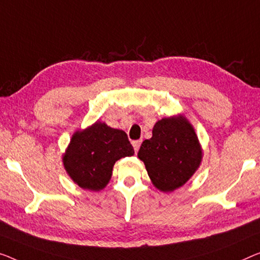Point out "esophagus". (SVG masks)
I'll list each match as a JSON object with an SVG mask.
<instances>
[{
    "label": "esophagus",
    "mask_w": 260,
    "mask_h": 260,
    "mask_svg": "<svg viewBox=\"0 0 260 260\" xmlns=\"http://www.w3.org/2000/svg\"><path fill=\"white\" fill-rule=\"evenodd\" d=\"M140 145H141V140H135V141H133V147H134L135 153L139 152V148H140Z\"/></svg>",
    "instance_id": "34e87169"
}]
</instances>
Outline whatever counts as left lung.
Listing matches in <instances>:
<instances>
[{"label": "left lung", "instance_id": "left-lung-1", "mask_svg": "<svg viewBox=\"0 0 260 260\" xmlns=\"http://www.w3.org/2000/svg\"><path fill=\"white\" fill-rule=\"evenodd\" d=\"M138 156L145 162L153 184L173 191L199 168L202 152L195 131L184 118H165L155 123L153 137L142 142Z\"/></svg>", "mask_w": 260, "mask_h": 260}]
</instances>
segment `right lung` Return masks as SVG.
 <instances>
[{"label":"right lung","mask_w":260,"mask_h":260,"mask_svg":"<svg viewBox=\"0 0 260 260\" xmlns=\"http://www.w3.org/2000/svg\"><path fill=\"white\" fill-rule=\"evenodd\" d=\"M133 154L125 132L95 122L73 134L63 161L69 175L79 187L96 191L108 183L115 161Z\"/></svg>","instance_id":"add662e5"}]
</instances>
